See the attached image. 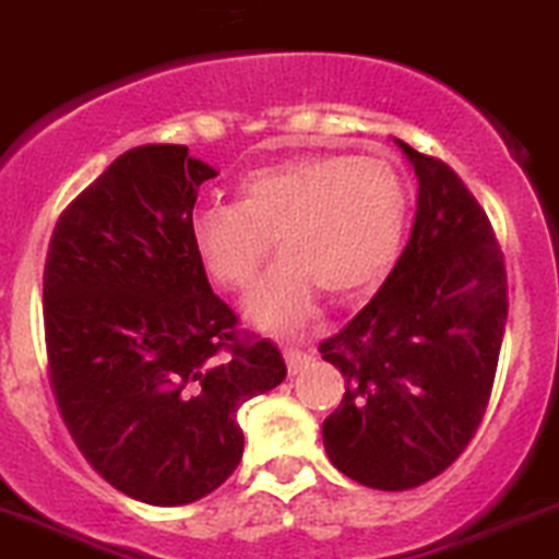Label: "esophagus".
Masks as SVG:
<instances>
[{"instance_id": "esophagus-1", "label": "esophagus", "mask_w": 559, "mask_h": 559, "mask_svg": "<svg viewBox=\"0 0 559 559\" xmlns=\"http://www.w3.org/2000/svg\"><path fill=\"white\" fill-rule=\"evenodd\" d=\"M284 358H286V369H289V374H297V372H304V369L309 367L311 353L304 350L300 344H286Z\"/></svg>"}]
</instances>
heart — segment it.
Returning <instances> with one entry per match:
<instances>
[{
	"label": "heart",
	"mask_w": 559,
	"mask_h": 559,
	"mask_svg": "<svg viewBox=\"0 0 559 559\" xmlns=\"http://www.w3.org/2000/svg\"><path fill=\"white\" fill-rule=\"evenodd\" d=\"M408 192L394 165L372 156L304 154L245 176L234 203L198 209L190 242L209 281L245 292L275 248L281 262L248 297L255 325L281 331L309 320L320 289L350 304L397 264Z\"/></svg>",
	"instance_id": "obj_1"
}]
</instances>
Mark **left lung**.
I'll list each match as a JSON object with an SVG mask.
<instances>
[{"label": "left lung", "instance_id": "obj_1", "mask_svg": "<svg viewBox=\"0 0 559 559\" xmlns=\"http://www.w3.org/2000/svg\"><path fill=\"white\" fill-rule=\"evenodd\" d=\"M419 179L416 221L378 295L320 344L344 374L322 421L333 466L378 491L450 468L483 421L508 322V273L461 176L397 140Z\"/></svg>", "mask_w": 559, "mask_h": 559}]
</instances>
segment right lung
Returning <instances> with one entry per match:
<instances>
[{"label": "right lung", "instance_id": "obj_1", "mask_svg": "<svg viewBox=\"0 0 559 559\" xmlns=\"http://www.w3.org/2000/svg\"><path fill=\"white\" fill-rule=\"evenodd\" d=\"M215 176L187 145L127 151L62 209L46 253L62 421L112 488L159 508L231 477L239 405L286 378L278 347L237 331L192 250L198 187Z\"/></svg>", "mask_w": 559, "mask_h": 559}]
</instances>
